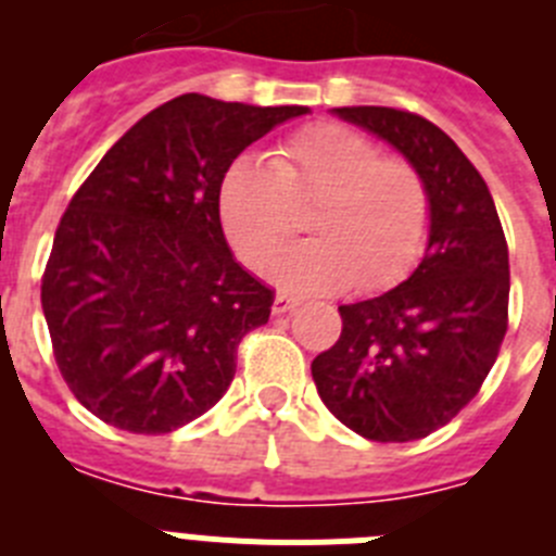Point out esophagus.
<instances>
[{
  "label": "esophagus",
  "mask_w": 556,
  "mask_h": 556,
  "mask_svg": "<svg viewBox=\"0 0 556 556\" xmlns=\"http://www.w3.org/2000/svg\"><path fill=\"white\" fill-rule=\"evenodd\" d=\"M301 306V301L298 298H292V294H275V301H273V314H287L292 312V308Z\"/></svg>",
  "instance_id": "1"
}]
</instances>
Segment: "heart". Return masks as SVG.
I'll list each match as a JSON object with an SVG mask.
<instances>
[{
  "label": "heart",
  "mask_w": 556,
  "mask_h": 556,
  "mask_svg": "<svg viewBox=\"0 0 556 556\" xmlns=\"http://www.w3.org/2000/svg\"><path fill=\"white\" fill-rule=\"evenodd\" d=\"M312 242L269 267L289 292L326 294L345 287L376 292L404 278L429 230V194L415 169L381 159L367 136L314 125L283 141L269 164L239 159L217 189V217L233 253L262 269L294 233L306 208Z\"/></svg>",
  "instance_id": "1"
}]
</instances>
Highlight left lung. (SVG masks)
<instances>
[{
	"label": "left lung",
	"instance_id": "8db88e82",
	"mask_svg": "<svg viewBox=\"0 0 556 556\" xmlns=\"http://www.w3.org/2000/svg\"><path fill=\"white\" fill-rule=\"evenodd\" d=\"M333 116L395 147L429 194L426 253L406 281L339 306L337 345L312 378L339 424L372 443H409L479 392L507 333L509 253L488 184L437 125L378 105Z\"/></svg>",
	"mask_w": 556,
	"mask_h": 556
}]
</instances>
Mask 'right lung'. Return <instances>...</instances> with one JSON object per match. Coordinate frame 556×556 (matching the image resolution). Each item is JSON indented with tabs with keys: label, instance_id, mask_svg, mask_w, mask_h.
<instances>
[{
	"label": "right lung",
	"instance_id": "1",
	"mask_svg": "<svg viewBox=\"0 0 556 556\" xmlns=\"http://www.w3.org/2000/svg\"><path fill=\"white\" fill-rule=\"evenodd\" d=\"M306 113L180 94L141 116L77 189L41 306L63 381L91 415L169 434L225 395L273 292L225 242L219 180L244 147Z\"/></svg>",
	"mask_w": 556,
	"mask_h": 556
}]
</instances>
